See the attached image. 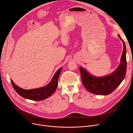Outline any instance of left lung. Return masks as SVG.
<instances>
[{"label":"left lung","instance_id":"left-lung-1","mask_svg":"<svg viewBox=\"0 0 133 133\" xmlns=\"http://www.w3.org/2000/svg\"><path fill=\"white\" fill-rule=\"evenodd\" d=\"M118 37L123 43L124 49L120 63L113 72L103 77H96L90 75L85 68L79 66L83 84L91 93L102 95L110 94L120 85L125 77L127 69L126 48L124 41L120 35Z\"/></svg>","mask_w":133,"mask_h":133}]
</instances>
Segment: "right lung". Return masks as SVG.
I'll return each mask as SVG.
<instances>
[{
  "mask_svg": "<svg viewBox=\"0 0 133 133\" xmlns=\"http://www.w3.org/2000/svg\"><path fill=\"white\" fill-rule=\"evenodd\" d=\"M62 69V67H61L56 71L48 84L39 88L24 89L15 85L12 79H11V81L15 90L22 97L33 101H42L47 98L55 92L57 87L58 79Z\"/></svg>",
  "mask_w": 133,
  "mask_h": 133,
  "instance_id": "add662e5",
  "label": "right lung"
}]
</instances>
